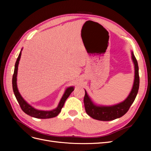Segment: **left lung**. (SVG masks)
Returning a JSON list of instances; mask_svg holds the SVG:
<instances>
[{"label": "left lung", "mask_w": 151, "mask_h": 151, "mask_svg": "<svg viewBox=\"0 0 151 151\" xmlns=\"http://www.w3.org/2000/svg\"><path fill=\"white\" fill-rule=\"evenodd\" d=\"M132 58L135 67V79L132 89L125 100L123 102L115 105L109 106H97L91 101L88 94L85 91V96L84 98V103L86 112L89 116L94 119L101 121H111L120 118L129 111L130 107L138 93L139 88V66L137 59L134 56V53L132 52Z\"/></svg>", "instance_id": "8db88e82"}]
</instances>
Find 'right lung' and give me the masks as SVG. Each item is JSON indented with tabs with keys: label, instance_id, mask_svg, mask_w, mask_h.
Wrapping results in <instances>:
<instances>
[{
	"label": "right lung",
	"instance_id": "right-lung-1",
	"mask_svg": "<svg viewBox=\"0 0 151 151\" xmlns=\"http://www.w3.org/2000/svg\"><path fill=\"white\" fill-rule=\"evenodd\" d=\"M21 55V52H20L19 56H18L17 60L15 63V68L14 71V74L12 76V89L14 93L17 102L19 103L20 107L26 114L32 117H35L36 118H42V119H45V118H50L57 116L59 113L61 111V109L63 108V105L66 101V99L69 96L72 92L74 91V87H69L67 88L64 94H63L62 99H60V103H59L57 108L53 109L51 111H43V110H38L32 107L27 103L25 100L22 98L21 95L20 94L19 91L17 89V69H18V64L20 60Z\"/></svg>",
	"mask_w": 151,
	"mask_h": 151
}]
</instances>
